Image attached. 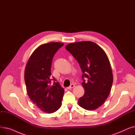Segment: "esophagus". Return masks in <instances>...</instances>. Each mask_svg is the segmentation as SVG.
I'll return each mask as SVG.
<instances>
[{
    "mask_svg": "<svg viewBox=\"0 0 135 135\" xmlns=\"http://www.w3.org/2000/svg\"><path fill=\"white\" fill-rule=\"evenodd\" d=\"M74 86H75V85L73 84H72L70 85L69 87H68L67 89H69V90H70V89H72V88H73Z\"/></svg>",
    "mask_w": 135,
    "mask_h": 135,
    "instance_id": "34e87169",
    "label": "esophagus"
}]
</instances>
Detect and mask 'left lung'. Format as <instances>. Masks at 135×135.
<instances>
[{
    "mask_svg": "<svg viewBox=\"0 0 135 135\" xmlns=\"http://www.w3.org/2000/svg\"><path fill=\"white\" fill-rule=\"evenodd\" d=\"M65 48L79 63L83 72L85 93L79 99V105L86 110L96 109L107 100L113 84L112 70L107 55L100 46L90 41L70 43Z\"/></svg>",
    "mask_w": 135,
    "mask_h": 135,
    "instance_id": "left-lung-1",
    "label": "left lung"
}]
</instances>
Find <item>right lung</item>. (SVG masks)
<instances>
[{
  "label": "right lung",
  "mask_w": 135,
  "mask_h": 135,
  "mask_svg": "<svg viewBox=\"0 0 135 135\" xmlns=\"http://www.w3.org/2000/svg\"><path fill=\"white\" fill-rule=\"evenodd\" d=\"M64 45L51 42L38 47L28 60L25 70V81L28 96L42 112L52 113L61 106L65 93L51 76V67L55 53ZM54 80V85L50 84Z\"/></svg>",
  "instance_id": "1"
}]
</instances>
